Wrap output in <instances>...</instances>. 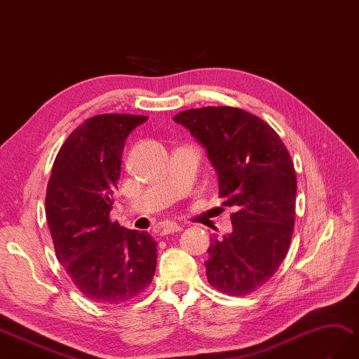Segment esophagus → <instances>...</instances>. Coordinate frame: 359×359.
I'll return each mask as SVG.
<instances>
[{
	"mask_svg": "<svg viewBox=\"0 0 359 359\" xmlns=\"http://www.w3.org/2000/svg\"><path fill=\"white\" fill-rule=\"evenodd\" d=\"M182 229H183V228L180 226V224L172 223V222H166V223L162 224L159 232H161L162 236H166V234H174V232H180Z\"/></svg>",
	"mask_w": 359,
	"mask_h": 359,
	"instance_id": "esophagus-1",
	"label": "esophagus"
}]
</instances>
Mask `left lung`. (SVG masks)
<instances>
[{
  "label": "left lung",
  "instance_id": "obj_1",
  "mask_svg": "<svg viewBox=\"0 0 359 359\" xmlns=\"http://www.w3.org/2000/svg\"><path fill=\"white\" fill-rule=\"evenodd\" d=\"M206 148L219 177L232 232L211 238L210 285L243 297L263 286L285 260L295 223L292 159L269 123L234 107H203L174 116Z\"/></svg>",
  "mask_w": 359,
  "mask_h": 359
}]
</instances>
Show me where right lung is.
<instances>
[{"instance_id":"right-lung-1","label":"right lung","mask_w":359,"mask_h":359,"mask_svg":"<svg viewBox=\"0 0 359 359\" xmlns=\"http://www.w3.org/2000/svg\"><path fill=\"white\" fill-rule=\"evenodd\" d=\"M147 119L116 113L87 119L64 142L47 185L46 215L57 260L97 304L131 302L156 272L153 237L110 222L125 140Z\"/></svg>"}]
</instances>
